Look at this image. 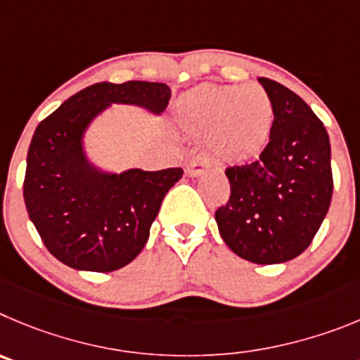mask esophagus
Segmentation results:
<instances>
[{"label":"esophagus","instance_id":"esophagus-1","mask_svg":"<svg viewBox=\"0 0 360 360\" xmlns=\"http://www.w3.org/2000/svg\"><path fill=\"white\" fill-rule=\"evenodd\" d=\"M208 167H210V160L199 152V154H195L192 160L188 161L186 170H184V172H186V176L195 177V176H200V174H202Z\"/></svg>","mask_w":360,"mask_h":360}]
</instances>
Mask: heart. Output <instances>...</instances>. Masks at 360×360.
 I'll return each instance as SVG.
<instances>
[{
    "instance_id": "obj_1",
    "label": "heart",
    "mask_w": 360,
    "mask_h": 360,
    "mask_svg": "<svg viewBox=\"0 0 360 360\" xmlns=\"http://www.w3.org/2000/svg\"><path fill=\"white\" fill-rule=\"evenodd\" d=\"M177 118L186 132L208 136V147L222 161H245L260 154L274 125L271 96L258 84H204L177 103Z\"/></svg>"
}]
</instances>
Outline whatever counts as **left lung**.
<instances>
[{
    "label": "left lung",
    "mask_w": 360,
    "mask_h": 360,
    "mask_svg": "<svg viewBox=\"0 0 360 360\" xmlns=\"http://www.w3.org/2000/svg\"><path fill=\"white\" fill-rule=\"evenodd\" d=\"M258 80L273 100V132L257 161L226 168L231 193L215 220L235 255L269 265L309 248L330 208L333 179L321 120L289 87Z\"/></svg>",
    "instance_id": "1"
}]
</instances>
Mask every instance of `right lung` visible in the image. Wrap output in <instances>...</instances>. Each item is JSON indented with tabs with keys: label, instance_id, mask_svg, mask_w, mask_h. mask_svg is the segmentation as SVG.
Wrapping results in <instances>:
<instances>
[{
	"label": "right lung",
	"instance_id": "add662e5",
	"mask_svg": "<svg viewBox=\"0 0 360 360\" xmlns=\"http://www.w3.org/2000/svg\"><path fill=\"white\" fill-rule=\"evenodd\" d=\"M170 87L161 82H98L70 96L37 125L27 156L22 195L48 251L68 267L111 273L145 248L163 197L183 168L122 174L87 163L82 136L109 103L163 112Z\"/></svg>",
	"mask_w": 360,
	"mask_h": 360
}]
</instances>
